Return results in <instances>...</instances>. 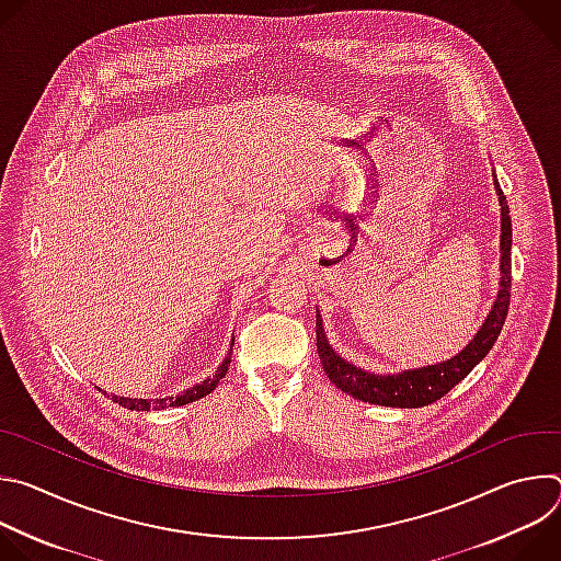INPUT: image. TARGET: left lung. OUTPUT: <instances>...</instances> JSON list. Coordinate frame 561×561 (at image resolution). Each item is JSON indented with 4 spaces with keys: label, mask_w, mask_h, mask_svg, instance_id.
<instances>
[{
    "label": "left lung",
    "mask_w": 561,
    "mask_h": 561,
    "mask_svg": "<svg viewBox=\"0 0 561 561\" xmlns=\"http://www.w3.org/2000/svg\"><path fill=\"white\" fill-rule=\"evenodd\" d=\"M495 191L500 195L502 206V277H500V293L497 299L484 319L482 329L468 342V346L457 353L455 357L422 366L394 375H375L364 368H357L348 364L344 357H340L333 346L327 340L322 314L317 312V353L319 362L324 366V373L329 379L344 392H348L362 402L377 404V407H392V409H420L437 402L450 388H455L479 362H482L493 344L497 342L502 327L508 314L511 304V244H513V226L508 215V202L506 195L500 188V182L495 178Z\"/></svg>",
    "instance_id": "obj_1"
}]
</instances>
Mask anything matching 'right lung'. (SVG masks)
Wrapping results in <instances>:
<instances>
[{
	"instance_id": "1",
	"label": "right lung",
	"mask_w": 561,
	"mask_h": 561,
	"mask_svg": "<svg viewBox=\"0 0 561 561\" xmlns=\"http://www.w3.org/2000/svg\"><path fill=\"white\" fill-rule=\"evenodd\" d=\"M230 355H232V348L228 351V355L224 357L221 366L215 370L213 377L204 379L202 383H195L191 388H186L182 394L178 397H164V399H130V397H117V394H111V399L115 404L128 409V411H150V409H167V407H184V404H191L195 402V399H202L206 394H210L215 390V386L219 383V379L226 375L228 366H230ZM106 394V392H104Z\"/></svg>"
}]
</instances>
